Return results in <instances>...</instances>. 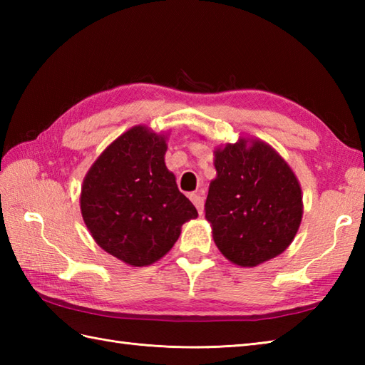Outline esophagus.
I'll use <instances>...</instances> for the list:
<instances>
[{
  "label": "esophagus",
  "mask_w": 365,
  "mask_h": 365,
  "mask_svg": "<svg viewBox=\"0 0 365 365\" xmlns=\"http://www.w3.org/2000/svg\"><path fill=\"white\" fill-rule=\"evenodd\" d=\"M190 199L192 200V204L196 205L199 215H202V213H204V197L200 196L199 192H196V195H191V196H190Z\"/></svg>",
  "instance_id": "1"
}]
</instances>
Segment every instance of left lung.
Masks as SVG:
<instances>
[{"instance_id":"1","label":"left lung","mask_w":365,"mask_h":365,"mask_svg":"<svg viewBox=\"0 0 365 365\" xmlns=\"http://www.w3.org/2000/svg\"><path fill=\"white\" fill-rule=\"evenodd\" d=\"M216 177L208 187L205 220L215 245L238 267H257L282 254L302 218L297 175L281 155L262 139L215 149Z\"/></svg>"}]
</instances>
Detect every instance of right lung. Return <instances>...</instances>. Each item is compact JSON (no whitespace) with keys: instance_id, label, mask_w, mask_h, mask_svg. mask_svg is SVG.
Here are the masks:
<instances>
[{"instance_id":"right-lung-1","label":"right lung","mask_w":365,"mask_h":365,"mask_svg":"<svg viewBox=\"0 0 365 365\" xmlns=\"http://www.w3.org/2000/svg\"><path fill=\"white\" fill-rule=\"evenodd\" d=\"M168 135L135 125L106 147L81 185L80 208L96 243L131 267L170 251L196 207L166 168Z\"/></svg>"}]
</instances>
